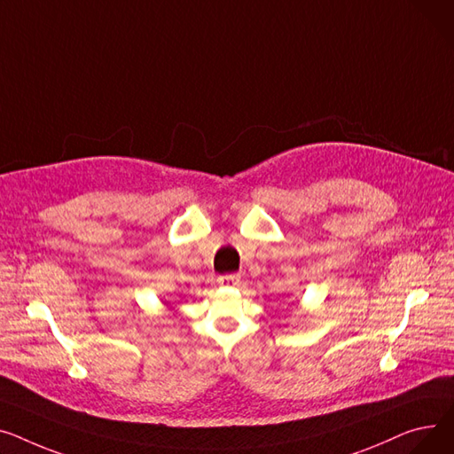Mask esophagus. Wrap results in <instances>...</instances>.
Returning <instances> with one entry per match:
<instances>
[{
	"label": "esophagus",
	"instance_id": "esophagus-1",
	"mask_svg": "<svg viewBox=\"0 0 454 454\" xmlns=\"http://www.w3.org/2000/svg\"><path fill=\"white\" fill-rule=\"evenodd\" d=\"M220 286H238L239 284V275H223L218 278Z\"/></svg>",
	"mask_w": 454,
	"mask_h": 454
}]
</instances>
